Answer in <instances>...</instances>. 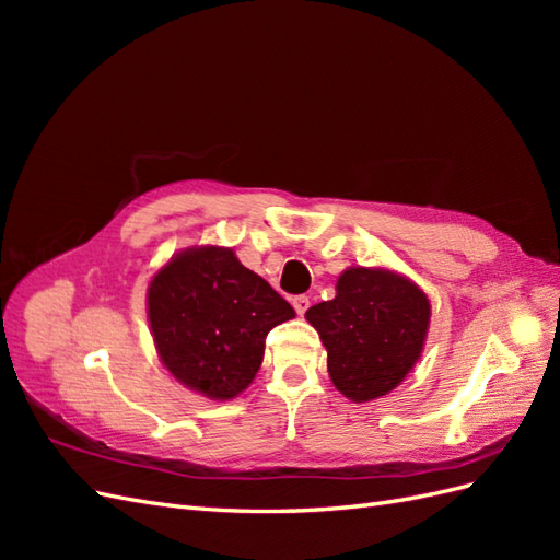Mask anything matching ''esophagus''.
Listing matches in <instances>:
<instances>
[{
  "instance_id": "esophagus-1",
  "label": "esophagus",
  "mask_w": 560,
  "mask_h": 560,
  "mask_svg": "<svg viewBox=\"0 0 560 560\" xmlns=\"http://www.w3.org/2000/svg\"><path fill=\"white\" fill-rule=\"evenodd\" d=\"M292 306H294V311L299 313V315H303L308 311V306H311V299L308 296H303V294H299V296H294L292 299Z\"/></svg>"
}]
</instances>
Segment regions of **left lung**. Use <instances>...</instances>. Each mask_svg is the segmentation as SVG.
Listing matches in <instances>:
<instances>
[{
    "label": "left lung",
    "instance_id": "1",
    "mask_svg": "<svg viewBox=\"0 0 560 560\" xmlns=\"http://www.w3.org/2000/svg\"><path fill=\"white\" fill-rule=\"evenodd\" d=\"M306 319L327 348L329 376L352 401L395 389L425 343L430 301L418 287L383 268L354 266L336 296L308 308Z\"/></svg>",
    "mask_w": 560,
    "mask_h": 560
}]
</instances>
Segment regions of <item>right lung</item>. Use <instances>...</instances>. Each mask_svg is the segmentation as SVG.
Segmentation results:
<instances>
[{"mask_svg": "<svg viewBox=\"0 0 560 560\" xmlns=\"http://www.w3.org/2000/svg\"><path fill=\"white\" fill-rule=\"evenodd\" d=\"M149 322L165 369L210 399H231L254 381L268 331L294 317L233 249H186L147 292Z\"/></svg>", "mask_w": 560, "mask_h": 560, "instance_id": "right-lung-1", "label": "right lung"}]
</instances>
